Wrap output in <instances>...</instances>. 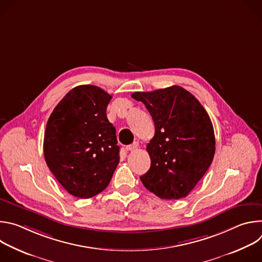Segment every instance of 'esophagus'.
Listing matches in <instances>:
<instances>
[{
    "instance_id": "34e87169",
    "label": "esophagus",
    "mask_w": 262,
    "mask_h": 262,
    "mask_svg": "<svg viewBox=\"0 0 262 262\" xmlns=\"http://www.w3.org/2000/svg\"><path fill=\"white\" fill-rule=\"evenodd\" d=\"M138 147H139V143L138 142H134L133 144L126 146V150L127 151H132V150H135V149H137Z\"/></svg>"
}]
</instances>
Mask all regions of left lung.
<instances>
[{"instance_id":"obj_1","label":"left lung","mask_w":262,"mask_h":262,"mask_svg":"<svg viewBox=\"0 0 262 262\" xmlns=\"http://www.w3.org/2000/svg\"><path fill=\"white\" fill-rule=\"evenodd\" d=\"M132 97L145 104L156 127L146 148L151 165L140 177L142 183L162 199L186 197L208 170L215 151L207 112L180 86L135 92Z\"/></svg>"}]
</instances>
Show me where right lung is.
I'll return each mask as SVG.
<instances>
[{
	"mask_svg": "<svg viewBox=\"0 0 262 262\" xmlns=\"http://www.w3.org/2000/svg\"><path fill=\"white\" fill-rule=\"evenodd\" d=\"M111 98L97 86H78L61 99L48 120L47 165L74 197L87 199L102 192L119 164L116 129L105 113Z\"/></svg>",
	"mask_w": 262,
	"mask_h": 262,
	"instance_id": "1",
	"label": "right lung"
}]
</instances>
